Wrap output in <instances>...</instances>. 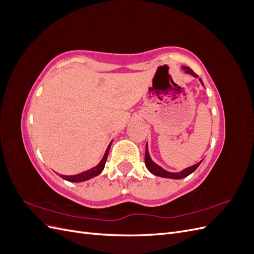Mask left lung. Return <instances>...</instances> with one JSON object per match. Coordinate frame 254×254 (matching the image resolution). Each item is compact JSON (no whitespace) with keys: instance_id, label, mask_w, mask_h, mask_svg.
<instances>
[{"instance_id":"left-lung-1","label":"left lung","mask_w":254,"mask_h":254,"mask_svg":"<svg viewBox=\"0 0 254 254\" xmlns=\"http://www.w3.org/2000/svg\"><path fill=\"white\" fill-rule=\"evenodd\" d=\"M184 70H186L187 73L193 75L194 77H198V75L196 73H194V71L191 70V68L188 67V66H183ZM199 80L201 81V83L203 84L201 78H199ZM202 162V161H200V162H198L197 164L193 165V166H190L188 168H186V170H183L182 172L180 173H171V172H167L165 170H163L162 167L159 166L158 164H156L153 161L150 159V156L148 153V149H147V145H146V152H145V165L146 167L148 168V171L153 174L155 176H159V177H163V178H171V179H182V178H186V177H188L189 175H190L191 173H193L196 168L200 165V163Z\"/></svg>"}]
</instances>
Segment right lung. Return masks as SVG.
Here are the masks:
<instances>
[{"label": "right lung", "instance_id": "obj_1", "mask_svg": "<svg viewBox=\"0 0 254 254\" xmlns=\"http://www.w3.org/2000/svg\"><path fill=\"white\" fill-rule=\"evenodd\" d=\"M110 146H111V143L109 144L108 148H107L105 155H104V158L102 159L101 162H99L95 167L91 168V170L89 171H86L83 173H80L78 175H74V176H64V175H60V177L64 180H67L70 182H81V181H86V180H89L91 178H93V177L97 176L101 174L104 170L105 167V164H106V161H107V157H108V153H109V149H110Z\"/></svg>", "mask_w": 254, "mask_h": 254}]
</instances>
